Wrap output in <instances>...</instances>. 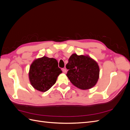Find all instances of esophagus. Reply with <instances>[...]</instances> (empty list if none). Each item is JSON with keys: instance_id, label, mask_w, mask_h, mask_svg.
I'll list each match as a JSON object with an SVG mask.
<instances>
[{"instance_id": "34e87169", "label": "esophagus", "mask_w": 130, "mask_h": 130, "mask_svg": "<svg viewBox=\"0 0 130 130\" xmlns=\"http://www.w3.org/2000/svg\"><path fill=\"white\" fill-rule=\"evenodd\" d=\"M62 72H63L64 73H66V72H67V70H66L65 68H63V69H62Z\"/></svg>"}]
</instances>
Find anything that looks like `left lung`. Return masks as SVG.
Instances as JSON below:
<instances>
[{
  "instance_id": "1",
  "label": "left lung",
  "mask_w": 130,
  "mask_h": 130,
  "mask_svg": "<svg viewBox=\"0 0 130 130\" xmlns=\"http://www.w3.org/2000/svg\"><path fill=\"white\" fill-rule=\"evenodd\" d=\"M66 68L68 69L67 76L74 86L80 89L92 88L99 78L100 69L98 63L88 55L72 54Z\"/></svg>"
}]
</instances>
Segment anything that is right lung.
<instances>
[{"instance_id":"1","label":"right lung","mask_w":130,"mask_h":130,"mask_svg":"<svg viewBox=\"0 0 130 130\" xmlns=\"http://www.w3.org/2000/svg\"><path fill=\"white\" fill-rule=\"evenodd\" d=\"M62 73L56 59L44 56L35 59L31 63L29 78L35 89L44 92L56 83L58 76Z\"/></svg>"}]
</instances>
